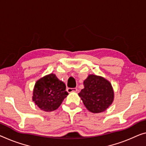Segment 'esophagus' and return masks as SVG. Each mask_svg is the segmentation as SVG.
Wrapping results in <instances>:
<instances>
[{
    "label": "esophagus",
    "mask_w": 146,
    "mask_h": 146,
    "mask_svg": "<svg viewBox=\"0 0 146 146\" xmlns=\"http://www.w3.org/2000/svg\"><path fill=\"white\" fill-rule=\"evenodd\" d=\"M67 91L68 93H72V92H76L77 91V89L76 88H68L67 89Z\"/></svg>",
    "instance_id": "esophagus-1"
}]
</instances>
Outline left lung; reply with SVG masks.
Listing matches in <instances>:
<instances>
[{
  "label": "left lung",
  "instance_id": "8db88e82",
  "mask_svg": "<svg viewBox=\"0 0 146 146\" xmlns=\"http://www.w3.org/2000/svg\"><path fill=\"white\" fill-rule=\"evenodd\" d=\"M84 88L78 93L86 108L92 113L104 111L114 98L113 88L109 81L102 76L90 74L84 82Z\"/></svg>",
  "mask_w": 146,
  "mask_h": 146
}]
</instances>
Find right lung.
I'll list each match as a JSON object with an SVG mask.
<instances>
[{
  "label": "right lung",
  "instance_id": "obj_1",
  "mask_svg": "<svg viewBox=\"0 0 146 146\" xmlns=\"http://www.w3.org/2000/svg\"><path fill=\"white\" fill-rule=\"evenodd\" d=\"M33 95V101L40 110L52 111L60 106L68 93L65 84L51 73L36 82Z\"/></svg>",
  "mask_w": 146,
  "mask_h": 146
}]
</instances>
